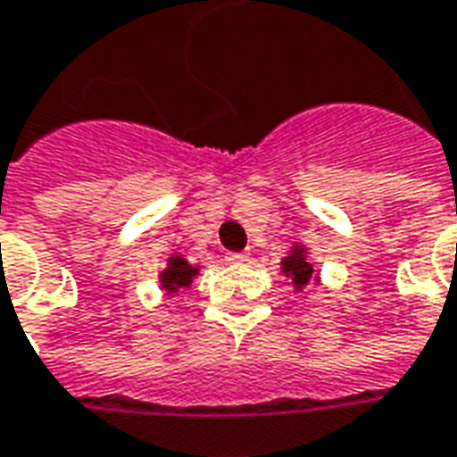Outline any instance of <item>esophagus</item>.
Listing matches in <instances>:
<instances>
[{
  "label": "esophagus",
  "instance_id": "obj_1",
  "mask_svg": "<svg viewBox=\"0 0 457 457\" xmlns=\"http://www.w3.org/2000/svg\"><path fill=\"white\" fill-rule=\"evenodd\" d=\"M250 260V254L247 252H229L228 254V262L229 264H242V262Z\"/></svg>",
  "mask_w": 457,
  "mask_h": 457
}]
</instances>
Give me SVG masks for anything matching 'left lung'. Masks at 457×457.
Wrapping results in <instances>:
<instances>
[{"label": "left lung", "instance_id": "obj_1", "mask_svg": "<svg viewBox=\"0 0 457 457\" xmlns=\"http://www.w3.org/2000/svg\"><path fill=\"white\" fill-rule=\"evenodd\" d=\"M282 272L292 279V284H295L296 292H302L306 284L312 282V279H317L314 277V267L309 264V260H306V250L302 247V245H295L292 247V252L287 254L282 260Z\"/></svg>", "mask_w": 457, "mask_h": 457}]
</instances>
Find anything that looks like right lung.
<instances>
[{
  "mask_svg": "<svg viewBox=\"0 0 457 457\" xmlns=\"http://www.w3.org/2000/svg\"><path fill=\"white\" fill-rule=\"evenodd\" d=\"M195 277L197 267H193V264L185 260V257H180V254H173V257H168V267L161 272V284L168 295H175L178 289L190 287Z\"/></svg>",
  "mask_w": 457,
  "mask_h": 457,
  "instance_id": "1",
  "label": "right lung"
}]
</instances>
